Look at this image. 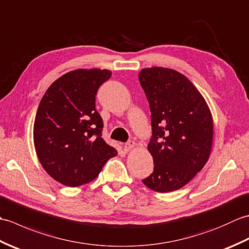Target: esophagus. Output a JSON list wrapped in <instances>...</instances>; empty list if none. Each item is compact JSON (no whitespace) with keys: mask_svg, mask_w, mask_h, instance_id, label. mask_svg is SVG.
Instances as JSON below:
<instances>
[{"mask_svg":"<svg viewBox=\"0 0 249 249\" xmlns=\"http://www.w3.org/2000/svg\"><path fill=\"white\" fill-rule=\"evenodd\" d=\"M135 147V142L134 141H128V142H126V143L124 144V151L125 152H128V151H130V150H133Z\"/></svg>","mask_w":249,"mask_h":249,"instance_id":"1","label":"esophagus"}]
</instances>
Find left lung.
Returning <instances> with one entry per match:
<instances>
[{
	"label": "left lung",
	"instance_id": "8db88e82",
	"mask_svg": "<svg viewBox=\"0 0 249 249\" xmlns=\"http://www.w3.org/2000/svg\"><path fill=\"white\" fill-rule=\"evenodd\" d=\"M149 100L152 137L147 149L154 171L142 182L158 193L186 185L209 160L213 120L202 95L182 73L152 67L139 72Z\"/></svg>",
	"mask_w": 249,
	"mask_h": 249
}]
</instances>
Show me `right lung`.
Here are the masks:
<instances>
[{
	"instance_id": "add662e5",
	"label": "right lung",
	"mask_w": 249,
	"mask_h": 249,
	"mask_svg": "<svg viewBox=\"0 0 249 249\" xmlns=\"http://www.w3.org/2000/svg\"><path fill=\"white\" fill-rule=\"evenodd\" d=\"M107 70H77L51 84L41 98L34 122L38 160L55 181L76 187L91 182L118 154L103 139L104 122L95 107Z\"/></svg>"
}]
</instances>
